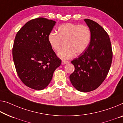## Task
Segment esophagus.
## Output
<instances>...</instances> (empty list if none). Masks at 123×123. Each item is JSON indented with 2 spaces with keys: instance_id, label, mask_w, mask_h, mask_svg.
<instances>
[{
  "instance_id": "1",
  "label": "esophagus",
  "mask_w": 123,
  "mask_h": 123,
  "mask_svg": "<svg viewBox=\"0 0 123 123\" xmlns=\"http://www.w3.org/2000/svg\"><path fill=\"white\" fill-rule=\"evenodd\" d=\"M68 63H69V62L68 61H66V60H63V61H62V64H68Z\"/></svg>"
}]
</instances>
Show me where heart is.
I'll list each match as a JSON object with an SVG mask.
<instances>
[{
    "mask_svg": "<svg viewBox=\"0 0 123 123\" xmlns=\"http://www.w3.org/2000/svg\"><path fill=\"white\" fill-rule=\"evenodd\" d=\"M58 33L50 32L47 39L51 48L58 51L63 42L66 47L58 53L59 58L69 59L75 54L79 55L85 52L89 46L91 39V31L87 26L79 25L72 23H67L59 26Z\"/></svg>",
    "mask_w": 123,
    "mask_h": 123,
    "instance_id": "heart-1",
    "label": "heart"
}]
</instances>
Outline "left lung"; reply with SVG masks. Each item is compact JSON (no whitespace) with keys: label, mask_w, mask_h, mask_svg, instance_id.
Masks as SVG:
<instances>
[{"label":"left lung","mask_w":123,"mask_h":123,"mask_svg":"<svg viewBox=\"0 0 123 123\" xmlns=\"http://www.w3.org/2000/svg\"><path fill=\"white\" fill-rule=\"evenodd\" d=\"M84 20L91 31V39L85 52L71 61L75 70L69 77L76 90L87 92L98 87L106 78L113 52L109 35L103 28L93 20Z\"/></svg>","instance_id":"1"}]
</instances>
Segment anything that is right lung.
I'll return each mask as SVG.
<instances>
[{
  "label": "right lung",
  "instance_id": "obj_1",
  "mask_svg": "<svg viewBox=\"0 0 123 123\" xmlns=\"http://www.w3.org/2000/svg\"><path fill=\"white\" fill-rule=\"evenodd\" d=\"M55 23L44 18H34L25 24L15 38L12 57L17 74L32 89L46 88L62 63L47 39Z\"/></svg>",
  "mask_w": 123,
  "mask_h": 123
}]
</instances>
